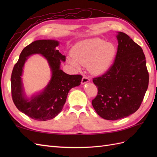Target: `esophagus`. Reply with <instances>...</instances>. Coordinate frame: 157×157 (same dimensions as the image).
I'll list each match as a JSON object with an SVG mask.
<instances>
[{"instance_id":"1","label":"esophagus","mask_w":157,"mask_h":157,"mask_svg":"<svg viewBox=\"0 0 157 157\" xmlns=\"http://www.w3.org/2000/svg\"><path fill=\"white\" fill-rule=\"evenodd\" d=\"M90 82V79L86 76H83L82 79V84H85L86 83H88Z\"/></svg>"}]
</instances>
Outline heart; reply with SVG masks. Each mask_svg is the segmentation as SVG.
Masks as SVG:
<instances>
[{"label":"heart","instance_id":"obj_1","mask_svg":"<svg viewBox=\"0 0 157 157\" xmlns=\"http://www.w3.org/2000/svg\"><path fill=\"white\" fill-rule=\"evenodd\" d=\"M72 57L67 59L68 64L75 70L82 65L88 66L93 74L101 75L107 70L114 59L116 48L112 43L101 38H90L79 42L73 46Z\"/></svg>","mask_w":157,"mask_h":157}]
</instances>
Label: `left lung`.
<instances>
[{"label": "left lung", "mask_w": 157, "mask_h": 157, "mask_svg": "<svg viewBox=\"0 0 157 157\" xmlns=\"http://www.w3.org/2000/svg\"><path fill=\"white\" fill-rule=\"evenodd\" d=\"M115 62L102 75L93 79L98 94L92 104L106 120L120 119L134 113L147 90L149 75L142 48L128 35L119 32Z\"/></svg>", "instance_id": "left-lung-1"}]
</instances>
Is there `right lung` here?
Here are the masks:
<instances>
[{
  "label": "right lung",
  "instance_id": "add662e5",
  "mask_svg": "<svg viewBox=\"0 0 157 157\" xmlns=\"http://www.w3.org/2000/svg\"><path fill=\"white\" fill-rule=\"evenodd\" d=\"M59 42L55 40H39L23 49L18 61L13 67L11 78V94L13 102L19 111L37 121H47L57 116L62 111L69 91L80 85L82 76L69 75L61 70V62L65 56L56 47ZM42 55L48 61L52 75L51 80L40 93L28 98L23 88L21 76L25 63L29 56Z\"/></svg>",
  "mask_w": 157,
  "mask_h": 157
}]
</instances>
